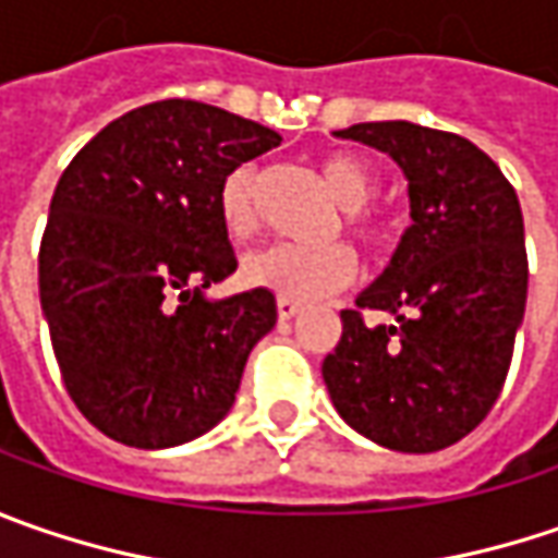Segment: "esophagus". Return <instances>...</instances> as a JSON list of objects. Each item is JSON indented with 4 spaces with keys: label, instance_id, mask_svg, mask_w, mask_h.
I'll use <instances>...</instances> for the list:
<instances>
[{
    "label": "esophagus",
    "instance_id": "1",
    "mask_svg": "<svg viewBox=\"0 0 558 558\" xmlns=\"http://www.w3.org/2000/svg\"><path fill=\"white\" fill-rule=\"evenodd\" d=\"M303 308V303H296V300H287V296H278V318H293L296 312Z\"/></svg>",
    "mask_w": 558,
    "mask_h": 558
}]
</instances>
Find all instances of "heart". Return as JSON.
I'll return each mask as SVG.
<instances>
[{
	"instance_id": "heart-1",
	"label": "heart",
	"mask_w": 558,
	"mask_h": 558,
	"mask_svg": "<svg viewBox=\"0 0 558 558\" xmlns=\"http://www.w3.org/2000/svg\"><path fill=\"white\" fill-rule=\"evenodd\" d=\"M330 193L347 208V231L365 250H384L393 236L390 221L362 208L377 190V178L372 168L359 158L333 153L322 158ZM218 218L233 240H246L258 228V168L236 165L231 174L218 186ZM355 275V255L350 246H296V243H271L265 250H255L243 258V280L258 290H271L287 300H315L340 290Z\"/></svg>"
}]
</instances>
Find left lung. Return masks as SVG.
Segmentation results:
<instances>
[{"label":"left lung","mask_w":558,"mask_h":558,"mask_svg":"<svg viewBox=\"0 0 558 558\" xmlns=\"http://www.w3.org/2000/svg\"><path fill=\"white\" fill-rule=\"evenodd\" d=\"M393 158L409 178L412 228L355 308L322 375L343 422L400 452L452 447L494 409L527 300L515 186L472 140L409 121L337 131ZM365 311L397 326L368 328Z\"/></svg>","instance_id":"1"}]
</instances>
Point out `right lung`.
I'll use <instances>...</instances> for the list:
<instances>
[{
  "label": "right lung",
  "mask_w": 558,
  "mask_h": 558,
  "mask_svg": "<svg viewBox=\"0 0 558 558\" xmlns=\"http://www.w3.org/2000/svg\"><path fill=\"white\" fill-rule=\"evenodd\" d=\"M280 146L250 118L161 99L121 114L59 178L39 243V303L68 397L106 437L186 444L233 405L271 290L208 303L236 271L218 186Z\"/></svg>",
  "instance_id": "1"
}]
</instances>
